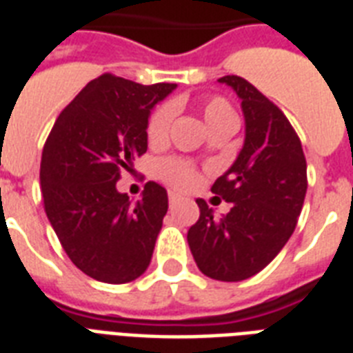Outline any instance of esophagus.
I'll return each instance as SVG.
<instances>
[{
  "instance_id": "esophagus-1",
  "label": "esophagus",
  "mask_w": 353,
  "mask_h": 353,
  "mask_svg": "<svg viewBox=\"0 0 353 353\" xmlns=\"http://www.w3.org/2000/svg\"><path fill=\"white\" fill-rule=\"evenodd\" d=\"M179 199H181V196L176 192H168V203H170V207H174V205L179 203Z\"/></svg>"
}]
</instances>
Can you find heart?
<instances>
[{
  "mask_svg": "<svg viewBox=\"0 0 353 353\" xmlns=\"http://www.w3.org/2000/svg\"><path fill=\"white\" fill-rule=\"evenodd\" d=\"M174 106L172 104H161L155 108L154 113L150 115L148 126H146V137L152 144L163 143L168 137V130L174 121ZM201 115H203L210 133L227 132V130H236L238 126V117L234 110L225 99L221 97H212L207 99L201 106ZM157 177L172 187L179 190H188L198 183V172L188 161L177 159V157H168L157 163L155 166Z\"/></svg>",
  "mask_w": 353,
  "mask_h": 353,
  "instance_id": "b5f03b06",
  "label": "heart"
}]
</instances>
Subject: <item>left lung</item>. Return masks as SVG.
<instances>
[{"label": "left lung", "mask_w": 353, "mask_h": 353, "mask_svg": "<svg viewBox=\"0 0 353 353\" xmlns=\"http://www.w3.org/2000/svg\"><path fill=\"white\" fill-rule=\"evenodd\" d=\"M220 82L241 99L245 143L234 165L210 188L231 210L214 218L198 199L199 220L187 240L201 273L240 282L260 273L295 231L306 198V157L295 128L274 102L236 74Z\"/></svg>", "instance_id": "1"}]
</instances>
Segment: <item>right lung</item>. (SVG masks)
Here are the masks:
<instances>
[{
    "instance_id": "obj_1",
    "label": "right lung",
    "mask_w": 353,
    "mask_h": 353,
    "mask_svg": "<svg viewBox=\"0 0 353 353\" xmlns=\"http://www.w3.org/2000/svg\"><path fill=\"white\" fill-rule=\"evenodd\" d=\"M174 88L101 74L63 108L46 141L40 185L47 218L71 262L99 282L126 284L150 265L168 210L166 190L146 183L133 205L117 181L146 152L150 110Z\"/></svg>"
}]
</instances>
